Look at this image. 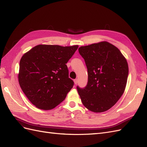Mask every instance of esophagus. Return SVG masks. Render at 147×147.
Segmentation results:
<instances>
[{"instance_id": "34e87169", "label": "esophagus", "mask_w": 147, "mask_h": 147, "mask_svg": "<svg viewBox=\"0 0 147 147\" xmlns=\"http://www.w3.org/2000/svg\"><path fill=\"white\" fill-rule=\"evenodd\" d=\"M74 83H75V84H77L78 83V80L77 79L74 80Z\"/></svg>"}]
</instances>
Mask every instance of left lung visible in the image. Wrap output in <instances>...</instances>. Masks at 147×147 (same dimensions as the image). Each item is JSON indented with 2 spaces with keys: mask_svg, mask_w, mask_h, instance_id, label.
Here are the masks:
<instances>
[{
  "mask_svg": "<svg viewBox=\"0 0 147 147\" xmlns=\"http://www.w3.org/2000/svg\"><path fill=\"white\" fill-rule=\"evenodd\" d=\"M78 51L88 74L87 85L77 87L82 103L91 112H105L117 103L125 90L127 61L118 48L107 42L81 47Z\"/></svg>",
  "mask_w": 147,
  "mask_h": 147,
  "instance_id": "8db88e82",
  "label": "left lung"
}]
</instances>
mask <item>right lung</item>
Returning a JSON list of instances; mask_svg holds the SVG:
<instances>
[{
  "instance_id": "add662e5",
  "label": "right lung",
  "mask_w": 147,
  "mask_h": 147,
  "mask_svg": "<svg viewBox=\"0 0 147 147\" xmlns=\"http://www.w3.org/2000/svg\"><path fill=\"white\" fill-rule=\"evenodd\" d=\"M78 47L38 45L22 56L19 83L36 107L51 110L65 99L74 84L66 64Z\"/></svg>"
}]
</instances>
